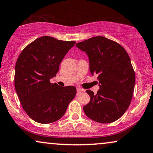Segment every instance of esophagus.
Masks as SVG:
<instances>
[{
  "mask_svg": "<svg viewBox=\"0 0 153 153\" xmlns=\"http://www.w3.org/2000/svg\"><path fill=\"white\" fill-rule=\"evenodd\" d=\"M77 92H78V93H81L82 92H85V90H83V89L80 88H77Z\"/></svg>",
  "mask_w": 153,
  "mask_h": 153,
  "instance_id": "1",
  "label": "esophagus"
}]
</instances>
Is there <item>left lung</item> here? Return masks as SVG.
Masks as SVG:
<instances>
[{
  "instance_id": "left-lung-1",
  "label": "left lung",
  "mask_w": 153,
  "mask_h": 153,
  "mask_svg": "<svg viewBox=\"0 0 153 153\" xmlns=\"http://www.w3.org/2000/svg\"><path fill=\"white\" fill-rule=\"evenodd\" d=\"M89 58L90 71L97 75L100 89L96 94L86 91L90 101L83 107L86 116L98 123L117 121L132 99L136 76L128 54L120 44L102 36L76 44Z\"/></svg>"
}]
</instances>
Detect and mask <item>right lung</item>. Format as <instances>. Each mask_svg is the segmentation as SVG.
Wrapping results in <instances>:
<instances>
[{
  "label": "right lung",
  "mask_w": 153,
  "mask_h": 153,
  "mask_svg": "<svg viewBox=\"0 0 153 153\" xmlns=\"http://www.w3.org/2000/svg\"><path fill=\"white\" fill-rule=\"evenodd\" d=\"M75 44L42 36L27 46L17 60L15 90L23 109L36 122L50 123L61 119L76 94L74 86L50 82Z\"/></svg>",
  "instance_id": "add662e5"
}]
</instances>
